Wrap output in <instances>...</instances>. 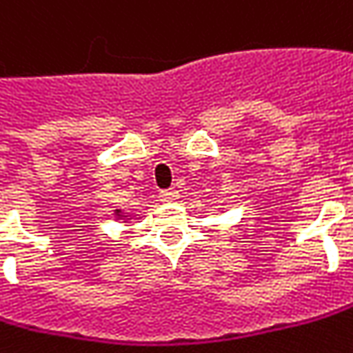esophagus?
<instances>
[{
	"mask_svg": "<svg viewBox=\"0 0 353 353\" xmlns=\"http://www.w3.org/2000/svg\"><path fill=\"white\" fill-rule=\"evenodd\" d=\"M159 197H161V201H176V199H179V194H177V190H165V192H161L159 194Z\"/></svg>",
	"mask_w": 353,
	"mask_h": 353,
	"instance_id": "34e87169",
	"label": "esophagus"
}]
</instances>
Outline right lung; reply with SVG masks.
Masks as SVG:
<instances>
[{"instance_id": "right-lung-1", "label": "right lung", "mask_w": 353, "mask_h": 353, "mask_svg": "<svg viewBox=\"0 0 353 353\" xmlns=\"http://www.w3.org/2000/svg\"><path fill=\"white\" fill-rule=\"evenodd\" d=\"M114 218H115V219H123V221H128V219H130V214H125L123 210H114Z\"/></svg>"}]
</instances>
